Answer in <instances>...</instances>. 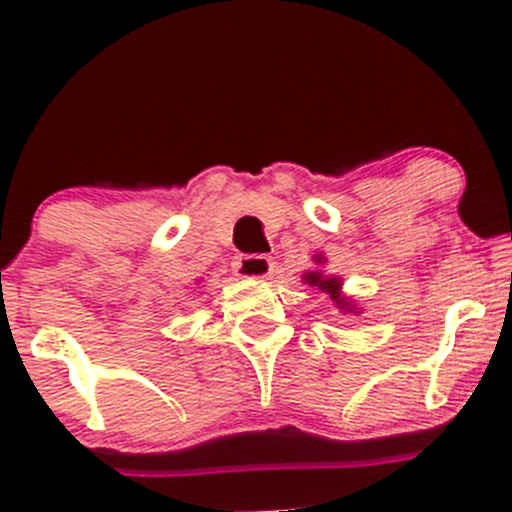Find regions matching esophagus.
Instances as JSON below:
<instances>
[{
  "label": "esophagus",
  "instance_id": "1",
  "mask_svg": "<svg viewBox=\"0 0 512 512\" xmlns=\"http://www.w3.org/2000/svg\"><path fill=\"white\" fill-rule=\"evenodd\" d=\"M272 260L265 255H240L235 260V275L247 280H265L272 275Z\"/></svg>",
  "mask_w": 512,
  "mask_h": 512
}]
</instances>
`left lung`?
Wrapping results in <instances>:
<instances>
[{
	"mask_svg": "<svg viewBox=\"0 0 512 512\" xmlns=\"http://www.w3.org/2000/svg\"><path fill=\"white\" fill-rule=\"evenodd\" d=\"M322 260V257H317V262ZM304 280L309 282V285H314V287H319V289H324V292H329V297L332 299H337V304H342V309H347V302H344V297H339V280H334V277H322L319 275V272H307V275H304Z\"/></svg>",
	"mask_w": 512,
	"mask_h": 512,
	"instance_id": "8db88e82",
	"label": "left lung"
}]
</instances>
